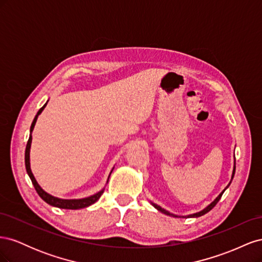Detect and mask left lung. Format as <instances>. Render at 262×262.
<instances>
[{
    "instance_id": "obj_1",
    "label": "left lung",
    "mask_w": 262,
    "mask_h": 262,
    "mask_svg": "<svg viewBox=\"0 0 262 262\" xmlns=\"http://www.w3.org/2000/svg\"><path fill=\"white\" fill-rule=\"evenodd\" d=\"M235 168H236V166H235V163H234V169H233V173H232V180H233V178H234V175H235ZM232 180H231V182H232ZM231 182H229V184L227 185V187L223 190V191H222L220 194H219V196L216 198L215 200H214L210 205H208L207 208H205L204 210H202V211H200V212H198V213H194V214H190V215H188V216H182V217H199V216H201V215H204L205 213H208L209 211H211L214 207H215L216 205V203L220 201V199L222 198V194L224 193V191L225 190L228 188V186L231 185ZM152 205L153 207L155 208V209H157L158 211H161L162 213H164V214H166V215H169V216H173V217H181V216H177V215H175V214H172V213H170V212H168V211H166L165 209H163V208H161L160 205H157V204H155V203H153L152 202Z\"/></svg>"
}]
</instances>
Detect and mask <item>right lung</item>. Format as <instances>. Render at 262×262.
I'll use <instances>...</instances> for the list:
<instances>
[{"instance_id": "obj_1", "label": "right lung", "mask_w": 262, "mask_h": 262, "mask_svg": "<svg viewBox=\"0 0 262 262\" xmlns=\"http://www.w3.org/2000/svg\"><path fill=\"white\" fill-rule=\"evenodd\" d=\"M47 106V102L46 104L39 109V112L37 113L35 119L33 123H31V126H30V136H29V139H28V142H27V145H26V150H25V166H26V170H27V173L28 176L31 180V182H33V185L36 189L37 193L39 194V196L41 198V199L43 201H46L48 204L50 205H53V207H57V208H60V209H69V210H77V209H83V208H86V207H90V205H92L93 203L96 202L100 195L104 193V190L102 189L101 191L97 192L96 194L94 195H91L89 198H84V199H73V200H66V199H59V198H55V196H52L51 194L47 193L46 191H43V190L41 189V187L38 185V182L36 181L33 172H31V169H30V162H29V152H30V144H31V132H33L34 130V126L36 124V121H37V118L38 116L41 114V112L43 110V108ZM113 171V170H112ZM112 173V172H110ZM110 177V175H109ZM109 179V178H108Z\"/></svg>"}]
</instances>
